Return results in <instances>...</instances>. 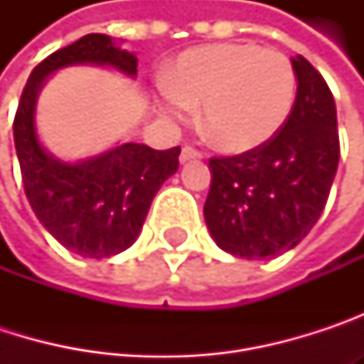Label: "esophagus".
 <instances>
[{
  "label": "esophagus",
  "instance_id": "obj_1",
  "mask_svg": "<svg viewBox=\"0 0 364 364\" xmlns=\"http://www.w3.org/2000/svg\"><path fill=\"white\" fill-rule=\"evenodd\" d=\"M198 158H202V154L196 151L193 147H183L181 156H179V160H181L183 164H185V162H191V160H198Z\"/></svg>",
  "mask_w": 364,
  "mask_h": 364
}]
</instances>
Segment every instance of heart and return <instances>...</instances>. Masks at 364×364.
I'll return each mask as SVG.
<instances>
[{"label": "heart", "mask_w": 364, "mask_h": 364, "mask_svg": "<svg viewBox=\"0 0 364 364\" xmlns=\"http://www.w3.org/2000/svg\"><path fill=\"white\" fill-rule=\"evenodd\" d=\"M297 95L293 63L255 43H213L177 56L160 84L156 107L185 122L200 105L210 143L228 154H247L269 143L287 124Z\"/></svg>", "instance_id": "1"}]
</instances>
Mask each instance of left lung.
Masks as SVG:
<instances>
[{"label":"left lung","instance_id":"8db88e82","mask_svg":"<svg viewBox=\"0 0 364 364\" xmlns=\"http://www.w3.org/2000/svg\"><path fill=\"white\" fill-rule=\"evenodd\" d=\"M297 97L282 130L263 147L213 158L204 221L225 253L267 259L297 247L318 221L339 162L335 101L323 75L291 58Z\"/></svg>","mask_w":364,"mask_h":364}]
</instances>
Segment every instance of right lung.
I'll use <instances>...</instances> for the list:
<instances>
[{
    "label": "right lung",
    "mask_w": 364,
    "mask_h": 364,
    "mask_svg": "<svg viewBox=\"0 0 364 364\" xmlns=\"http://www.w3.org/2000/svg\"><path fill=\"white\" fill-rule=\"evenodd\" d=\"M75 65L109 67L136 77V56L109 36L90 33L56 50L33 69L14 117V145L27 200L39 223L71 253L107 259L141 234L154 196L179 168V147L151 149L117 143L103 154L69 162L39 141L37 97L56 71Z\"/></svg>",
    "instance_id": "obj_1"
}]
</instances>
